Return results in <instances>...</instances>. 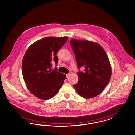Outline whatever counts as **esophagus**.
<instances>
[{
	"label": "esophagus",
	"instance_id": "1",
	"mask_svg": "<svg viewBox=\"0 0 135 135\" xmlns=\"http://www.w3.org/2000/svg\"><path fill=\"white\" fill-rule=\"evenodd\" d=\"M70 73H68V74H66V77H67V78L69 77L70 76Z\"/></svg>",
	"mask_w": 135,
	"mask_h": 135
}]
</instances>
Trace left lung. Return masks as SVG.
<instances>
[{
	"label": "left lung",
	"mask_w": 135,
	"mask_h": 135,
	"mask_svg": "<svg viewBox=\"0 0 135 135\" xmlns=\"http://www.w3.org/2000/svg\"><path fill=\"white\" fill-rule=\"evenodd\" d=\"M79 71V80L74 85L78 94L85 98L99 95L110 79L112 69L108 56L99 44L88 40L71 39ZM81 67L83 72L79 71Z\"/></svg>",
	"instance_id": "left-lung-1"
}]
</instances>
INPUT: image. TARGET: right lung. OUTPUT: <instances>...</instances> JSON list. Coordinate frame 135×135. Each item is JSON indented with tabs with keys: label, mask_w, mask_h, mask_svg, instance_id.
Returning a JSON list of instances; mask_svg holds the SVG:
<instances>
[{
	"label": "right lung",
	"mask_w": 135,
	"mask_h": 135,
	"mask_svg": "<svg viewBox=\"0 0 135 135\" xmlns=\"http://www.w3.org/2000/svg\"><path fill=\"white\" fill-rule=\"evenodd\" d=\"M68 37H47L33 43L27 49L22 62L23 79L29 90L37 98L51 99L63 84L66 75L53 70L52 63L57 66L56 54L67 41Z\"/></svg>",
	"instance_id": "obj_1"
}]
</instances>
